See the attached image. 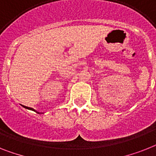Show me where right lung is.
I'll return each instance as SVG.
<instances>
[{"label":"right lung","instance_id":"1","mask_svg":"<svg viewBox=\"0 0 156 156\" xmlns=\"http://www.w3.org/2000/svg\"><path fill=\"white\" fill-rule=\"evenodd\" d=\"M23 108H27V109H30V110L35 111V112H37V113H40V112H37V111H36V110H35V109H34V108H30V107H27V106H24V105H23Z\"/></svg>","mask_w":156,"mask_h":156}]
</instances>
